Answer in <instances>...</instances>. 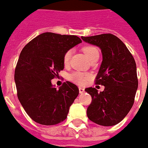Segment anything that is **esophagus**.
I'll use <instances>...</instances> for the list:
<instances>
[{"label":"esophagus","mask_w":148,"mask_h":148,"mask_svg":"<svg viewBox=\"0 0 148 148\" xmlns=\"http://www.w3.org/2000/svg\"><path fill=\"white\" fill-rule=\"evenodd\" d=\"M78 89H79V93H80V94H83V93L85 92L84 88H82V87H79Z\"/></svg>","instance_id":"esophagus-1"}]
</instances>
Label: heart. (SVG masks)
<instances>
[{
	"label": "heart",
	"mask_w": 148,
	"mask_h": 148,
	"mask_svg": "<svg viewBox=\"0 0 148 148\" xmlns=\"http://www.w3.org/2000/svg\"><path fill=\"white\" fill-rule=\"evenodd\" d=\"M83 52L86 55L89 59L90 60L92 58L95 56L99 55V49L93 45H87L85 46L83 48ZM71 55H72V50L69 49L68 51L66 52L63 57V62L65 65H68L70 61H71ZM70 80L72 81L74 83L77 85H84L86 84L88 80L90 78V74L88 73H85V72H79V71H75L74 73L70 74L69 76Z\"/></svg>",
	"instance_id": "b5f03b06"
}]
</instances>
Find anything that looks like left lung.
Segmentation results:
<instances>
[{"mask_svg":"<svg viewBox=\"0 0 148 148\" xmlns=\"http://www.w3.org/2000/svg\"><path fill=\"white\" fill-rule=\"evenodd\" d=\"M84 42L99 46L103 62L95 83L105 86L103 91L89 87L91 95L87 108L89 119L105 127L118 124L132 109L138 88L136 64L123 42L111 34L82 37Z\"/></svg>","mask_w":148,"mask_h":148,"instance_id":"left-lung-1","label":"left lung"}]
</instances>
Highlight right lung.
<instances>
[{"label": "right lung", "mask_w": 148, "mask_h": 148, "mask_svg": "<svg viewBox=\"0 0 148 148\" xmlns=\"http://www.w3.org/2000/svg\"><path fill=\"white\" fill-rule=\"evenodd\" d=\"M82 40L74 35L43 33L21 50L14 74L17 97L28 115L42 125H56L67 117L79 90L71 82L58 90L51 83L64 69V54Z\"/></svg>", "instance_id": "1"}]
</instances>
